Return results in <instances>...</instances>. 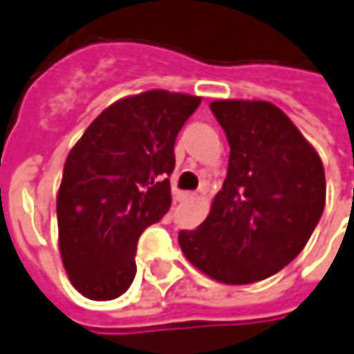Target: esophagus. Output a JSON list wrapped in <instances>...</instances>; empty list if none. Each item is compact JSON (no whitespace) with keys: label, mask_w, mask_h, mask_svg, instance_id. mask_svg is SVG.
<instances>
[{"label":"esophagus","mask_w":354,"mask_h":354,"mask_svg":"<svg viewBox=\"0 0 354 354\" xmlns=\"http://www.w3.org/2000/svg\"><path fill=\"white\" fill-rule=\"evenodd\" d=\"M196 196H198V194H194V192H184V194H182V200H194Z\"/></svg>","instance_id":"obj_1"}]
</instances>
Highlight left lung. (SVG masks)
Wrapping results in <instances>:
<instances>
[{"mask_svg":"<svg viewBox=\"0 0 354 354\" xmlns=\"http://www.w3.org/2000/svg\"><path fill=\"white\" fill-rule=\"evenodd\" d=\"M230 142L227 176L207 218L178 234L194 268L216 281H261L291 263L325 207L323 162L268 100L209 104Z\"/></svg>","mask_w":354,"mask_h":354,"instance_id":"obj_1","label":"left lung"}]
</instances>
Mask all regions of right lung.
Segmentation results:
<instances>
[{
  "mask_svg": "<svg viewBox=\"0 0 354 354\" xmlns=\"http://www.w3.org/2000/svg\"><path fill=\"white\" fill-rule=\"evenodd\" d=\"M200 100L160 88L116 100L71 148L57 196L59 250L88 299L131 287L136 241L170 209L174 142Z\"/></svg>",
  "mask_w": 354,
  "mask_h": 354,
  "instance_id": "obj_1",
  "label": "right lung"
}]
</instances>
